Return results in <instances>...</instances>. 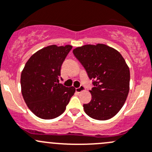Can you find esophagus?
Instances as JSON below:
<instances>
[{
  "mask_svg": "<svg viewBox=\"0 0 152 152\" xmlns=\"http://www.w3.org/2000/svg\"><path fill=\"white\" fill-rule=\"evenodd\" d=\"M85 87L83 86V85H80V86L79 87V88H76V92H77L78 94H79V93L82 92V91H85Z\"/></svg>",
  "mask_w": 152,
  "mask_h": 152,
  "instance_id": "obj_1",
  "label": "esophagus"
}]
</instances>
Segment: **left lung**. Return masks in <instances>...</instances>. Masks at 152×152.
<instances>
[{"label": "left lung", "mask_w": 152, "mask_h": 152, "mask_svg": "<svg viewBox=\"0 0 152 152\" xmlns=\"http://www.w3.org/2000/svg\"><path fill=\"white\" fill-rule=\"evenodd\" d=\"M73 54L83 65L90 79H94L92 99L83 104L87 115L107 120L117 114L129 92L130 70L121 54L103 44L75 48Z\"/></svg>", "instance_id": "obj_1"}]
</instances>
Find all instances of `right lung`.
<instances>
[{"label":"right lung","mask_w":152,"mask_h":152,"mask_svg":"<svg viewBox=\"0 0 152 152\" xmlns=\"http://www.w3.org/2000/svg\"><path fill=\"white\" fill-rule=\"evenodd\" d=\"M73 46L50 45L39 50L28 59L20 75L23 98L38 117L51 120L64 113L74 87L59 83L61 67Z\"/></svg>","instance_id":"1"}]
</instances>
